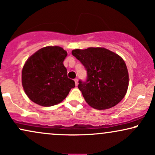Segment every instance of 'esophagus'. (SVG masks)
Segmentation results:
<instances>
[{"instance_id":"34e87169","label":"esophagus","mask_w":155,"mask_h":155,"mask_svg":"<svg viewBox=\"0 0 155 155\" xmlns=\"http://www.w3.org/2000/svg\"><path fill=\"white\" fill-rule=\"evenodd\" d=\"M74 83H75V85H78V80L77 79V78H75V79H74Z\"/></svg>"}]
</instances>
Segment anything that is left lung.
I'll return each instance as SVG.
<instances>
[{"instance_id": "obj_1", "label": "left lung", "mask_w": 155, "mask_h": 155, "mask_svg": "<svg viewBox=\"0 0 155 155\" xmlns=\"http://www.w3.org/2000/svg\"><path fill=\"white\" fill-rule=\"evenodd\" d=\"M72 54L87 70L86 81H79L78 88L90 106L108 109L124 98L129 86V73L119 55L102 47L74 49Z\"/></svg>"}]
</instances>
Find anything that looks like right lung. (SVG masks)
I'll return each instance as SVG.
<instances>
[{
	"label": "right lung",
	"instance_id": "add662e5",
	"mask_svg": "<svg viewBox=\"0 0 155 155\" xmlns=\"http://www.w3.org/2000/svg\"><path fill=\"white\" fill-rule=\"evenodd\" d=\"M68 53L57 46L40 49L25 62L22 70V85L31 101L41 106L57 105L75 86L68 78L63 64Z\"/></svg>",
	"mask_w": 155,
	"mask_h": 155
}]
</instances>
